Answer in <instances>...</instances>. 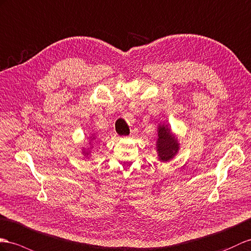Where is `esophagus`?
<instances>
[{"mask_svg":"<svg viewBox=\"0 0 251 251\" xmlns=\"http://www.w3.org/2000/svg\"><path fill=\"white\" fill-rule=\"evenodd\" d=\"M132 134H133V131H132Z\"/></svg>","mask_w":251,"mask_h":251,"instance_id":"obj_1","label":"esophagus"}]
</instances>
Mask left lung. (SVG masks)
Masks as SVG:
<instances>
[{"label": "left lung", "mask_w": 251, "mask_h": 251, "mask_svg": "<svg viewBox=\"0 0 251 251\" xmlns=\"http://www.w3.org/2000/svg\"><path fill=\"white\" fill-rule=\"evenodd\" d=\"M178 142L172 135L170 130L165 126L158 127V139H157V151L158 156L162 161H169L173 158L178 151Z\"/></svg>", "instance_id": "obj_1"}]
</instances>
